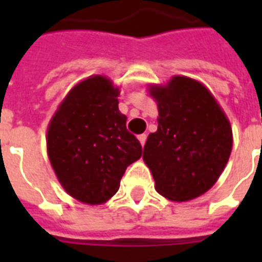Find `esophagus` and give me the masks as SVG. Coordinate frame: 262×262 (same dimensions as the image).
I'll use <instances>...</instances> for the list:
<instances>
[{
  "label": "esophagus",
  "mask_w": 262,
  "mask_h": 262,
  "mask_svg": "<svg viewBox=\"0 0 262 262\" xmlns=\"http://www.w3.org/2000/svg\"><path fill=\"white\" fill-rule=\"evenodd\" d=\"M139 141L141 143V145L144 147V144H145V141H147V135H140L139 136Z\"/></svg>",
  "instance_id": "1"
}]
</instances>
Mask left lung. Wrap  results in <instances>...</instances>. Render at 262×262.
Listing matches in <instances>:
<instances>
[{
    "instance_id": "8db88e82",
    "label": "left lung",
    "mask_w": 262,
    "mask_h": 262,
    "mask_svg": "<svg viewBox=\"0 0 262 262\" xmlns=\"http://www.w3.org/2000/svg\"><path fill=\"white\" fill-rule=\"evenodd\" d=\"M158 102V130L148 136L143 159L159 194L187 201L209 190L228 162L232 130L211 92L189 77L175 76L152 87Z\"/></svg>"
}]
</instances>
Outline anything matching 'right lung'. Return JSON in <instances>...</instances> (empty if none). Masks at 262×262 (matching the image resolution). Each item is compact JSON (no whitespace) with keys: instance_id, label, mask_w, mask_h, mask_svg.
<instances>
[{"instance_id":"1","label":"right lung","mask_w":262,"mask_h":262,"mask_svg":"<svg viewBox=\"0 0 262 262\" xmlns=\"http://www.w3.org/2000/svg\"><path fill=\"white\" fill-rule=\"evenodd\" d=\"M118 88L103 76L79 83L68 94L47 130V154L63 189L87 204H102L118 191L141 144L118 110Z\"/></svg>"}]
</instances>
